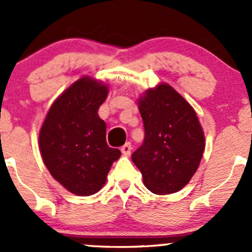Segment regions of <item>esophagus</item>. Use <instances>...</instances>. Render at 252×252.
I'll list each match as a JSON object with an SVG mask.
<instances>
[{
	"label": "esophagus",
	"instance_id": "esophagus-1",
	"mask_svg": "<svg viewBox=\"0 0 252 252\" xmlns=\"http://www.w3.org/2000/svg\"><path fill=\"white\" fill-rule=\"evenodd\" d=\"M121 151H122V154L126 155V156H129V155H130V152H131V144H130V142H126V144L122 146Z\"/></svg>",
	"mask_w": 252,
	"mask_h": 252
}]
</instances>
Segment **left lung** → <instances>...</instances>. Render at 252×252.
<instances>
[{"instance_id": "left-lung-1", "label": "left lung", "mask_w": 252, "mask_h": 252, "mask_svg": "<svg viewBox=\"0 0 252 252\" xmlns=\"http://www.w3.org/2000/svg\"><path fill=\"white\" fill-rule=\"evenodd\" d=\"M144 142L133 155L147 189L157 195L179 191L190 182L205 150V135L194 108L166 83L138 101Z\"/></svg>"}]
</instances>
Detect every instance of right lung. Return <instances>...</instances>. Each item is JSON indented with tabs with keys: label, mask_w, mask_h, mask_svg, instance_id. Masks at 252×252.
<instances>
[{
	"label": "right lung",
	"mask_w": 252,
	"mask_h": 252,
	"mask_svg": "<svg viewBox=\"0 0 252 252\" xmlns=\"http://www.w3.org/2000/svg\"><path fill=\"white\" fill-rule=\"evenodd\" d=\"M108 86L91 77L73 83L52 103L39 134V146L51 175L68 191L89 196L105 185L112 163L121 157L106 141L98 117Z\"/></svg>",
	"instance_id": "add662e5"
}]
</instances>
